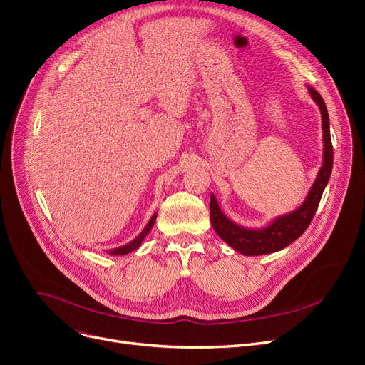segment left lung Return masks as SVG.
Masks as SVG:
<instances>
[{"label":"left lung","mask_w":365,"mask_h":365,"mask_svg":"<svg viewBox=\"0 0 365 365\" xmlns=\"http://www.w3.org/2000/svg\"><path fill=\"white\" fill-rule=\"evenodd\" d=\"M308 91L321 112L324 150L322 165L318 171V176L302 205L290 213L275 217L269 225L255 229L244 227L229 219L222 212L215 194L210 197V219H212V225L216 234L225 242L231 245L235 252L244 256H260L275 253L282 250L287 245H290L293 241H296L312 222L324 189L330 180L333 168V145L330 138L329 112L327 106L324 103V99L321 98V94L311 86H308Z\"/></svg>","instance_id":"left-lung-1"}]
</instances>
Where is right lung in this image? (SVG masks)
I'll use <instances>...</instances> for the list:
<instances>
[{"instance_id":"obj_1","label":"right lung","mask_w":365,"mask_h":365,"mask_svg":"<svg viewBox=\"0 0 365 365\" xmlns=\"http://www.w3.org/2000/svg\"><path fill=\"white\" fill-rule=\"evenodd\" d=\"M155 220H157V213L152 215V217L149 219L148 225L143 227V231H142L136 238L131 240L130 242H127V244H124V245H121V247L110 248V250H106V253L110 255V256H124V255H128V253H131V252H134V250H138V248L140 247V244L143 242L145 237L150 232V229H152L153 223H155Z\"/></svg>"}]
</instances>
